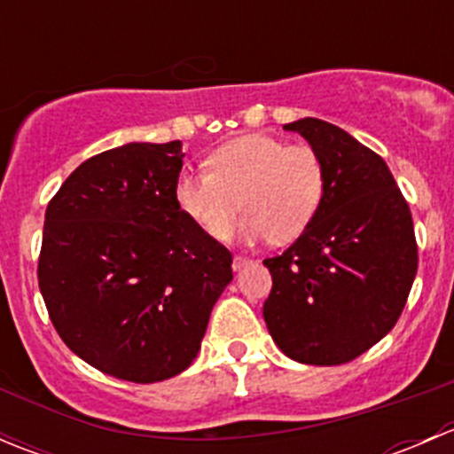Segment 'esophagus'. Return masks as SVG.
Listing matches in <instances>:
<instances>
[{"label":"esophagus","instance_id":"34e87169","mask_svg":"<svg viewBox=\"0 0 454 454\" xmlns=\"http://www.w3.org/2000/svg\"><path fill=\"white\" fill-rule=\"evenodd\" d=\"M250 263H253V259L237 254L235 259H232V270H241V268H246V265H250Z\"/></svg>","mask_w":454,"mask_h":454}]
</instances>
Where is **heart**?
<instances>
[{"label": "heart", "instance_id": "b5f03b06", "mask_svg": "<svg viewBox=\"0 0 454 454\" xmlns=\"http://www.w3.org/2000/svg\"><path fill=\"white\" fill-rule=\"evenodd\" d=\"M208 173H182L176 201L215 241L231 239L246 213L244 237L287 244L308 231L325 195V167L312 145L241 136L206 160Z\"/></svg>", "mask_w": 454, "mask_h": 454}]
</instances>
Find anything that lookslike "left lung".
Returning a JSON list of instances; mask_svg holds the SVG:
<instances>
[{
    "label": "left lung",
    "instance_id": "8db88e82",
    "mask_svg": "<svg viewBox=\"0 0 454 454\" xmlns=\"http://www.w3.org/2000/svg\"><path fill=\"white\" fill-rule=\"evenodd\" d=\"M283 129L318 151L325 195L308 231L263 261L272 274L263 318L296 363L345 364L404 309L418 272L413 217L387 162L340 127L303 118Z\"/></svg>",
    "mask_w": 454,
    "mask_h": 454
}]
</instances>
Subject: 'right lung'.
Masks as SVG:
<instances>
[{"label": "right lung", "mask_w": 454, "mask_h": 454, "mask_svg": "<svg viewBox=\"0 0 454 454\" xmlns=\"http://www.w3.org/2000/svg\"><path fill=\"white\" fill-rule=\"evenodd\" d=\"M180 140L91 155L45 208L36 278L61 340L103 373L160 382L198 356L232 254L182 213Z\"/></svg>", "instance_id": "obj_1"}]
</instances>
